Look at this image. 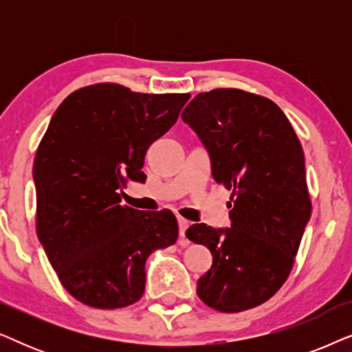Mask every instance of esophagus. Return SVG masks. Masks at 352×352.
Wrapping results in <instances>:
<instances>
[{"mask_svg": "<svg viewBox=\"0 0 352 352\" xmlns=\"http://www.w3.org/2000/svg\"><path fill=\"white\" fill-rule=\"evenodd\" d=\"M177 226H179V237L181 240V245H187V242L184 240V235H186V229L189 228V221L181 218V216H177Z\"/></svg>", "mask_w": 352, "mask_h": 352, "instance_id": "1", "label": "esophagus"}]
</instances>
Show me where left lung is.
<instances>
[{"label":"left lung","mask_w":352,"mask_h":352,"mask_svg":"<svg viewBox=\"0 0 352 352\" xmlns=\"http://www.w3.org/2000/svg\"><path fill=\"white\" fill-rule=\"evenodd\" d=\"M181 117L208 151L214 181L232 190L230 228L186 232L213 256L197 295L221 312L252 309L285 283L311 218L301 142L277 104L242 89L197 94Z\"/></svg>","instance_id":"left-lung-1"}]
</instances>
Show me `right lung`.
I'll list each match as a JSON object with an SVG mask.
<instances>
[{"mask_svg": "<svg viewBox=\"0 0 352 352\" xmlns=\"http://www.w3.org/2000/svg\"><path fill=\"white\" fill-rule=\"evenodd\" d=\"M189 98L98 83L52 115L33 163L36 234L62 287L83 305L118 309L141 300L148 254L176 242L170 210L120 204L128 181H146L147 148Z\"/></svg>", "mask_w": 352, "mask_h": 352, "instance_id": "1", "label": "right lung"}]
</instances>
